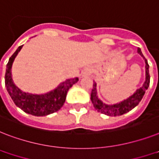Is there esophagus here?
<instances>
[{"label":"esophagus","instance_id":"esophagus-1","mask_svg":"<svg viewBox=\"0 0 159 159\" xmlns=\"http://www.w3.org/2000/svg\"><path fill=\"white\" fill-rule=\"evenodd\" d=\"M91 73V68H85L83 70V75L85 76H87V75H90Z\"/></svg>","mask_w":159,"mask_h":159}]
</instances>
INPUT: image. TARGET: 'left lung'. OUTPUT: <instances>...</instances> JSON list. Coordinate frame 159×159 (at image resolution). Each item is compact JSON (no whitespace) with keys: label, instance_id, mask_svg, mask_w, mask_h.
<instances>
[{"label":"left lung","instance_id":"left-lung-1","mask_svg":"<svg viewBox=\"0 0 159 159\" xmlns=\"http://www.w3.org/2000/svg\"><path fill=\"white\" fill-rule=\"evenodd\" d=\"M137 51L144 58V61H145V82H144L143 86L137 89L133 95H131L130 97L124 100L123 101L116 104H106L103 103L98 98L97 91H96V83L94 82L92 91L91 93V100L95 110H97L99 113H104V114L108 116H112V117L113 116L115 117V116L122 115V114H124V113H127L132 109H134L136 105H138L140 100H142L145 91L149 87V82H150V76H149V66L147 59L144 58L142 52H141V50L138 48Z\"/></svg>","mask_w":159,"mask_h":159}]
</instances>
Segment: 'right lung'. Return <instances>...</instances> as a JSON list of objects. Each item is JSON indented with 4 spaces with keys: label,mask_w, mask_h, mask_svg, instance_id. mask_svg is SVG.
Returning <instances> with one entry per match:
<instances>
[{
    "label": "right lung",
    "mask_w": 159,
    "mask_h": 159,
    "mask_svg": "<svg viewBox=\"0 0 159 159\" xmlns=\"http://www.w3.org/2000/svg\"><path fill=\"white\" fill-rule=\"evenodd\" d=\"M22 47L23 46H20L17 49L16 51L11 55L8 64L6 65L5 83L9 95H10L15 105L28 114L39 117L49 115L50 113L57 112L64 105L69 88L72 87L73 84L77 82L78 78L74 77L67 79L66 81L59 84L57 88L46 94L33 95L22 91L15 86L11 76L13 62Z\"/></svg>",
    "instance_id": "obj_1"
}]
</instances>
